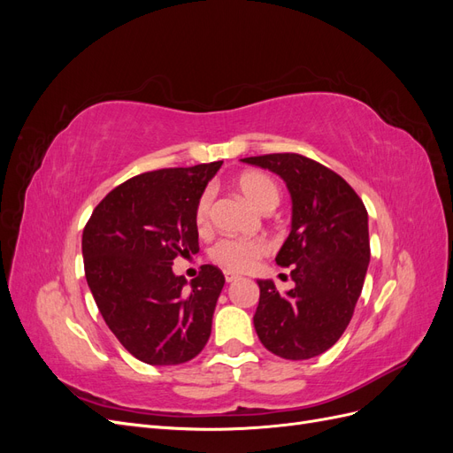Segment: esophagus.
<instances>
[{"mask_svg":"<svg viewBox=\"0 0 453 453\" xmlns=\"http://www.w3.org/2000/svg\"><path fill=\"white\" fill-rule=\"evenodd\" d=\"M225 280H226V283H232V281H238L240 280V276L236 272H230V270H225Z\"/></svg>","mask_w":453,"mask_h":453,"instance_id":"34e87169","label":"esophagus"}]
</instances>
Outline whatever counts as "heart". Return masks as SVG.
<instances>
[{"mask_svg": "<svg viewBox=\"0 0 453 453\" xmlns=\"http://www.w3.org/2000/svg\"><path fill=\"white\" fill-rule=\"evenodd\" d=\"M236 187L240 188V193L260 211H266L270 208L273 210L278 205V200H280L278 187L273 185V181L265 173L245 172L238 175ZM211 200H213L211 190H205L198 200V205H196L198 228H205L210 225ZM266 253H268V243L260 238H223L213 245L210 257L219 266H223L226 270L243 272L251 268L255 260Z\"/></svg>", "mask_w": 453, "mask_h": 453, "instance_id": "1", "label": "heart"}]
</instances>
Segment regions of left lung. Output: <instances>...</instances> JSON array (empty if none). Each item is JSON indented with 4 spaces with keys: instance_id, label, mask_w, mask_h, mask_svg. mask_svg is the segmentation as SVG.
Segmentation results:
<instances>
[{
    "instance_id": "1",
    "label": "left lung",
    "mask_w": 453,
    "mask_h": 453,
    "mask_svg": "<svg viewBox=\"0 0 453 453\" xmlns=\"http://www.w3.org/2000/svg\"><path fill=\"white\" fill-rule=\"evenodd\" d=\"M242 162L280 175L293 202L291 232L276 263L293 266L295 287L280 293L272 280H257V336L278 357H318L344 334L363 291L370 263L365 203L338 173L303 155Z\"/></svg>"
}]
</instances>
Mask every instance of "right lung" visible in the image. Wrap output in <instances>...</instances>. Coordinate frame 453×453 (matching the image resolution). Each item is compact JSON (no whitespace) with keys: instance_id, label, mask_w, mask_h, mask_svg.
Instances as JSON below:
<instances>
[{"instance_id":"add662e5","label":"right lung","mask_w":453,"mask_h":453,"mask_svg":"<svg viewBox=\"0 0 453 453\" xmlns=\"http://www.w3.org/2000/svg\"><path fill=\"white\" fill-rule=\"evenodd\" d=\"M221 164L135 175L96 205L83 230L96 306L120 344L147 365H181L208 344L223 272L203 265L187 285L172 265L200 250L196 205Z\"/></svg>"}]
</instances>
